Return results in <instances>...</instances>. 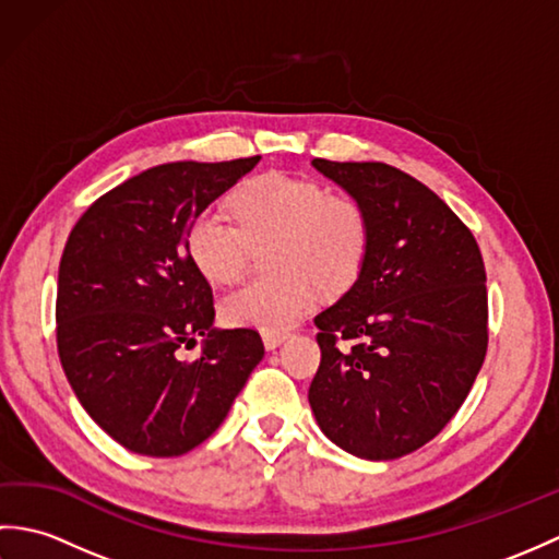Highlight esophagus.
<instances>
[{"instance_id": "1", "label": "esophagus", "mask_w": 559, "mask_h": 559, "mask_svg": "<svg viewBox=\"0 0 559 559\" xmlns=\"http://www.w3.org/2000/svg\"><path fill=\"white\" fill-rule=\"evenodd\" d=\"M261 338H264L266 350H276L281 343L288 338V334H273V331H264V334H261Z\"/></svg>"}]
</instances>
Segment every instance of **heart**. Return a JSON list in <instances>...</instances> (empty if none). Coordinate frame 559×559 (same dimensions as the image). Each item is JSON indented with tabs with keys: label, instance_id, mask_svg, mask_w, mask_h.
I'll return each instance as SVG.
<instances>
[{
	"label": "heart",
	"instance_id": "1",
	"mask_svg": "<svg viewBox=\"0 0 559 559\" xmlns=\"http://www.w3.org/2000/svg\"><path fill=\"white\" fill-rule=\"evenodd\" d=\"M233 218L199 211L187 228V254L211 283L242 276L252 247L269 249L271 278L249 281L225 295L221 317L230 326L283 334L312 310L319 293L338 295L358 281L370 252L372 225L365 206L324 185L269 173L235 197Z\"/></svg>",
	"mask_w": 559,
	"mask_h": 559
}]
</instances>
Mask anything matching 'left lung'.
<instances>
[{"label":"left lung","instance_id":"left-lung-1","mask_svg":"<svg viewBox=\"0 0 559 559\" xmlns=\"http://www.w3.org/2000/svg\"><path fill=\"white\" fill-rule=\"evenodd\" d=\"M365 206L358 281L314 317L322 362L310 406L353 456L391 461L454 418L488 350V290L476 237L432 189L386 163L312 160ZM338 340H353L346 352Z\"/></svg>","mask_w":559,"mask_h":559}]
</instances>
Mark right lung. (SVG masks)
Segmentation results:
<instances>
[{
  "label": "right lung",
  "mask_w": 559,
  "mask_h": 559,
  "mask_svg": "<svg viewBox=\"0 0 559 559\" xmlns=\"http://www.w3.org/2000/svg\"><path fill=\"white\" fill-rule=\"evenodd\" d=\"M257 163L156 165L103 194L69 233L57 281L59 360L81 406L134 454L199 447L264 358L254 329L213 326L211 286L185 245L197 213ZM197 335L202 355L182 361Z\"/></svg>",
  "instance_id": "1"
}]
</instances>
